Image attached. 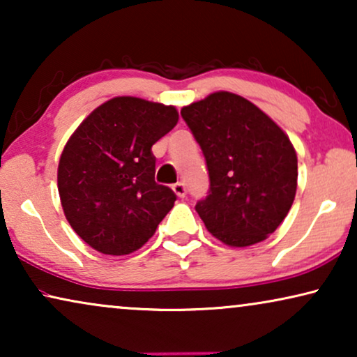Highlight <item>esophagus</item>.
<instances>
[{"mask_svg":"<svg viewBox=\"0 0 357 357\" xmlns=\"http://www.w3.org/2000/svg\"><path fill=\"white\" fill-rule=\"evenodd\" d=\"M172 190H174L175 195H177L178 198H183L185 195H187V188H185V183H182V182L175 183L174 187H172Z\"/></svg>","mask_w":357,"mask_h":357,"instance_id":"esophagus-1","label":"esophagus"}]
</instances>
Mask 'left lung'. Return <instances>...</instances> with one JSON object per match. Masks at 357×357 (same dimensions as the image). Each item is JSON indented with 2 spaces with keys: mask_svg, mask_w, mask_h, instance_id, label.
<instances>
[{
  "mask_svg": "<svg viewBox=\"0 0 357 357\" xmlns=\"http://www.w3.org/2000/svg\"><path fill=\"white\" fill-rule=\"evenodd\" d=\"M180 114L206 159L209 192L195 206L204 226L231 247L265 241L296 197L297 155L287 135L255 104L226 91Z\"/></svg>",
  "mask_w": 357,
  "mask_h": 357,
  "instance_id": "obj_1",
  "label": "left lung"
}]
</instances>
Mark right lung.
I'll use <instances>...</instances> for the list:
<instances>
[{"label": "right lung", "instance_id": "1", "mask_svg": "<svg viewBox=\"0 0 357 357\" xmlns=\"http://www.w3.org/2000/svg\"><path fill=\"white\" fill-rule=\"evenodd\" d=\"M177 121L172 105L114 97L68 139L58 164V193L70 226L94 250H138L174 208L177 195L154 180L151 148Z\"/></svg>", "mask_w": 357, "mask_h": 357}]
</instances>
